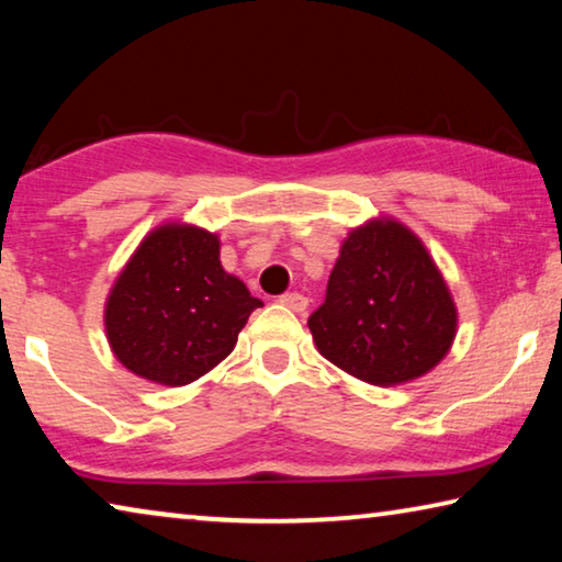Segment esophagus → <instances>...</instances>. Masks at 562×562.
<instances>
[{
    "mask_svg": "<svg viewBox=\"0 0 562 562\" xmlns=\"http://www.w3.org/2000/svg\"><path fill=\"white\" fill-rule=\"evenodd\" d=\"M279 301L283 306H289V308H293V311H306V306H308V299L304 296V293H299V291H291V293H283V296H279Z\"/></svg>",
    "mask_w": 562,
    "mask_h": 562,
    "instance_id": "34e87169",
    "label": "esophagus"
}]
</instances>
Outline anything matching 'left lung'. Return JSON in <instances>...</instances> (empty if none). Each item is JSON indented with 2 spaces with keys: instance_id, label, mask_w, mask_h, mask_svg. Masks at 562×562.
<instances>
[{
  "instance_id": "obj_1",
  "label": "left lung",
  "mask_w": 562,
  "mask_h": 562,
  "mask_svg": "<svg viewBox=\"0 0 562 562\" xmlns=\"http://www.w3.org/2000/svg\"><path fill=\"white\" fill-rule=\"evenodd\" d=\"M308 329L331 364L394 386L442 361L457 308L422 240L396 221H371L344 240Z\"/></svg>"
}]
</instances>
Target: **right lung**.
<instances>
[{
  "label": "right lung",
  "mask_w": 562,
  "mask_h": 562,
  "mask_svg": "<svg viewBox=\"0 0 562 562\" xmlns=\"http://www.w3.org/2000/svg\"><path fill=\"white\" fill-rule=\"evenodd\" d=\"M218 254V236L195 226L168 223L143 240L108 296L105 329L120 364L183 386L228 357L263 301L223 271Z\"/></svg>",
  "instance_id": "1"
}]
</instances>
